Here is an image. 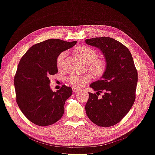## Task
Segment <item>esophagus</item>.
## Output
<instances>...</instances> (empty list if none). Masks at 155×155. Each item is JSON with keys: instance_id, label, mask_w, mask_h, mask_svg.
I'll return each instance as SVG.
<instances>
[{"instance_id": "1", "label": "esophagus", "mask_w": 155, "mask_h": 155, "mask_svg": "<svg viewBox=\"0 0 155 155\" xmlns=\"http://www.w3.org/2000/svg\"><path fill=\"white\" fill-rule=\"evenodd\" d=\"M73 92H80V90L75 88V87H73Z\"/></svg>"}]
</instances>
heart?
<instances>
[{
  "mask_svg": "<svg viewBox=\"0 0 155 155\" xmlns=\"http://www.w3.org/2000/svg\"><path fill=\"white\" fill-rule=\"evenodd\" d=\"M75 54H77L81 61L85 64H90V70L94 74L100 76L102 74L105 70L106 64L104 61L101 60L96 59L97 53L94 49L87 47H80L74 50ZM64 55V53H61L57 58V66L58 68H61L63 66ZM91 80V76H78L73 75L69 78V82L72 84L74 86L77 87H81L87 84Z\"/></svg>",
  "mask_w": 155,
  "mask_h": 155,
  "instance_id": "b5f03b06",
  "label": "heart"
}]
</instances>
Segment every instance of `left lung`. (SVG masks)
<instances>
[{
	"mask_svg": "<svg viewBox=\"0 0 155 155\" xmlns=\"http://www.w3.org/2000/svg\"><path fill=\"white\" fill-rule=\"evenodd\" d=\"M100 50L106 68L100 79L90 85L96 94L89 93L85 104L88 118L100 127H110L121 120L134 103L138 73L130 51L120 41L108 37L85 40ZM105 94L101 99L97 93Z\"/></svg>",
	"mask_w": 155,
	"mask_h": 155,
	"instance_id": "obj_1",
	"label": "left lung"
}]
</instances>
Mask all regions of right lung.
<instances>
[{
  "label": "right lung",
  "instance_id": "right-lung-1",
  "mask_svg": "<svg viewBox=\"0 0 155 155\" xmlns=\"http://www.w3.org/2000/svg\"><path fill=\"white\" fill-rule=\"evenodd\" d=\"M77 42L58 39L41 41L32 46L18 63L15 77L17 104L25 116L37 125H51L63 115L64 103L72 94V89L63 85L54 92L48 77L58 73V55Z\"/></svg>",
  "mask_w": 155,
  "mask_h": 155
}]
</instances>
